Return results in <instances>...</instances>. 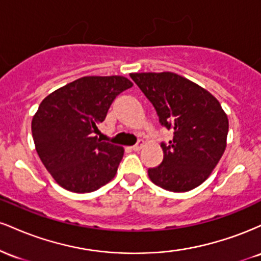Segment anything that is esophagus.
I'll use <instances>...</instances> for the list:
<instances>
[{
    "label": "esophagus",
    "mask_w": 261,
    "mask_h": 261,
    "mask_svg": "<svg viewBox=\"0 0 261 261\" xmlns=\"http://www.w3.org/2000/svg\"><path fill=\"white\" fill-rule=\"evenodd\" d=\"M142 147H143V141L141 140V141H139V142L136 143V145H134L133 147H131V148H133L134 151H136V152H137V151H140V149L142 148Z\"/></svg>",
    "instance_id": "1"
}]
</instances>
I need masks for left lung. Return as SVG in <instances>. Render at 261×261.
<instances>
[{
    "label": "left lung",
    "instance_id": "1",
    "mask_svg": "<svg viewBox=\"0 0 261 261\" xmlns=\"http://www.w3.org/2000/svg\"><path fill=\"white\" fill-rule=\"evenodd\" d=\"M153 104L160 122L174 130L162 143L163 161L149 168L158 187L174 193L193 190L208 178L227 146L228 118L211 93L173 72L130 73Z\"/></svg>",
    "mask_w": 261,
    "mask_h": 261
}]
</instances>
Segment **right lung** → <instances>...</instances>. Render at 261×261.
Masks as SVG:
<instances>
[{
	"label": "right lung",
	"mask_w": 261,
	"mask_h": 261,
	"mask_svg": "<svg viewBox=\"0 0 261 261\" xmlns=\"http://www.w3.org/2000/svg\"><path fill=\"white\" fill-rule=\"evenodd\" d=\"M122 76H86L50 93L32 120L39 157L60 187L91 193L115 176L121 146L95 136L116 95L131 88Z\"/></svg>",
	"instance_id": "right-lung-1"
}]
</instances>
